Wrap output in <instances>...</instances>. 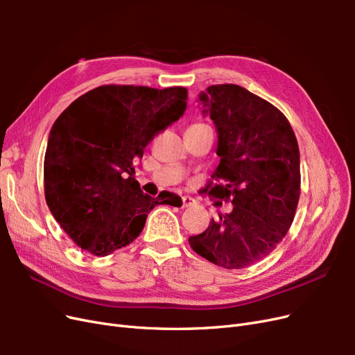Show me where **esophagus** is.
<instances>
[{
    "instance_id": "obj_1",
    "label": "esophagus",
    "mask_w": 355,
    "mask_h": 355,
    "mask_svg": "<svg viewBox=\"0 0 355 355\" xmlns=\"http://www.w3.org/2000/svg\"><path fill=\"white\" fill-rule=\"evenodd\" d=\"M196 204H197V201H196L194 198H192V197H188V196H187V197L182 198V207H184V209L196 206Z\"/></svg>"
}]
</instances>
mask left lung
Here are the masks:
<instances>
[{"instance_id": "obj_1", "label": "left lung", "mask_w": 355, "mask_h": 355, "mask_svg": "<svg viewBox=\"0 0 355 355\" xmlns=\"http://www.w3.org/2000/svg\"><path fill=\"white\" fill-rule=\"evenodd\" d=\"M201 112L218 133L219 184L204 191L234 204L209 228L189 237L211 263L241 270L270 254L293 222L300 191L296 136L274 105L235 84L210 85L198 94Z\"/></svg>"}]
</instances>
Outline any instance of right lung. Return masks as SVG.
Segmentation results:
<instances>
[{
	"label": "right lung",
	"instance_id": "right-lung-1",
	"mask_svg": "<svg viewBox=\"0 0 355 355\" xmlns=\"http://www.w3.org/2000/svg\"><path fill=\"white\" fill-rule=\"evenodd\" d=\"M187 89L101 85L63 111L49 133L47 206L73 243L108 256L135 241L157 204L182 202L173 192H142L133 164L148 142L179 120Z\"/></svg>",
	"mask_w": 355,
	"mask_h": 355
}]
</instances>
